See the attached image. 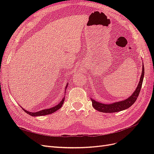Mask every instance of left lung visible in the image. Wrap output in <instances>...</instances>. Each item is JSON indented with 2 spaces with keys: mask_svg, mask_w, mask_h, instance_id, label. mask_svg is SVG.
I'll return each instance as SVG.
<instances>
[{
  "mask_svg": "<svg viewBox=\"0 0 154 154\" xmlns=\"http://www.w3.org/2000/svg\"><path fill=\"white\" fill-rule=\"evenodd\" d=\"M144 74V66H143V70L141 76L140 78V80H139V84L136 88V89L133 92V94L130 96L127 99L125 100L115 102L113 103L110 104H104L100 103L98 101H96L94 100L91 99L92 104L94 108L101 112H105V113H113V112H117L122 111L128 109L130 106H131L136 101L139 94L140 93L141 88L143 84V78Z\"/></svg>",
  "mask_w": 154,
  "mask_h": 154,
  "instance_id": "left-lung-1",
  "label": "left lung"
}]
</instances>
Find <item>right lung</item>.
Here are the masks:
<instances>
[{
  "label": "right lung",
  "instance_id": "1",
  "mask_svg": "<svg viewBox=\"0 0 154 154\" xmlns=\"http://www.w3.org/2000/svg\"><path fill=\"white\" fill-rule=\"evenodd\" d=\"M67 85H68V83H67V85L66 87V89H65L66 91V88L67 87ZM64 100H65V97H63V98L62 99V100L60 102L59 104H58L57 105H56V106L52 107V108H50V109H44V110H40L39 112H31L27 111L26 110L24 109L23 108H22V109H23V110H24L25 112H26L27 114H28L29 115H30L31 116H45V115H48V114H51L54 112H56L57 110H58L59 109L61 108L63 103Z\"/></svg>",
  "mask_w": 154,
  "mask_h": 154
}]
</instances>
